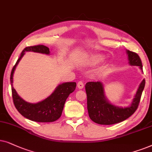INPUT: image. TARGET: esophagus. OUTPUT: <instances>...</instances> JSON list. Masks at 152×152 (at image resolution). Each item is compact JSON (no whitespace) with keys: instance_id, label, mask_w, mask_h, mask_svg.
Wrapping results in <instances>:
<instances>
[{"instance_id":"obj_1","label":"esophagus","mask_w":152,"mask_h":152,"mask_svg":"<svg viewBox=\"0 0 152 152\" xmlns=\"http://www.w3.org/2000/svg\"><path fill=\"white\" fill-rule=\"evenodd\" d=\"M77 87H78V89H83V87H84L83 83L82 81H79L77 84Z\"/></svg>"}]
</instances>
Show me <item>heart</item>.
I'll list each match as a JSON object with an SVG mask.
<instances>
[{
  "label": "heart",
  "mask_w": 152,
  "mask_h": 152,
  "mask_svg": "<svg viewBox=\"0 0 152 152\" xmlns=\"http://www.w3.org/2000/svg\"><path fill=\"white\" fill-rule=\"evenodd\" d=\"M103 60V56L100 55H94L91 58V63L97 64Z\"/></svg>",
  "instance_id": "heart-1"
}]
</instances>
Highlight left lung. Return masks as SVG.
<instances>
[{"instance_id": "8db88e82", "label": "left lung", "mask_w": 152, "mask_h": 152, "mask_svg": "<svg viewBox=\"0 0 152 152\" xmlns=\"http://www.w3.org/2000/svg\"><path fill=\"white\" fill-rule=\"evenodd\" d=\"M127 54L131 65L139 66L142 69V61L138 54L129 50H127ZM145 86V80L144 79L140 85L131 106L123 108L113 106L108 102L104 96V88L102 83H87L86 91L89 117L94 122L103 125L117 124L126 120L138 108Z\"/></svg>"}]
</instances>
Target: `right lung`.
I'll return each instance as SVG.
<instances>
[{"label": "right lung", "mask_w": 152, "mask_h": 152, "mask_svg": "<svg viewBox=\"0 0 152 152\" xmlns=\"http://www.w3.org/2000/svg\"><path fill=\"white\" fill-rule=\"evenodd\" d=\"M26 51H33L45 54H49L50 53L49 48L44 45L28 46L22 50L21 56L13 66L10 75L14 104L20 114L28 120L37 122H55L61 116L66 99L69 95L75 90L76 83L75 82H69L59 85L50 96L37 104H30L25 102L18 95L14 89L12 82L13 74L16 66Z\"/></svg>", "instance_id": "right-lung-1"}]
</instances>
